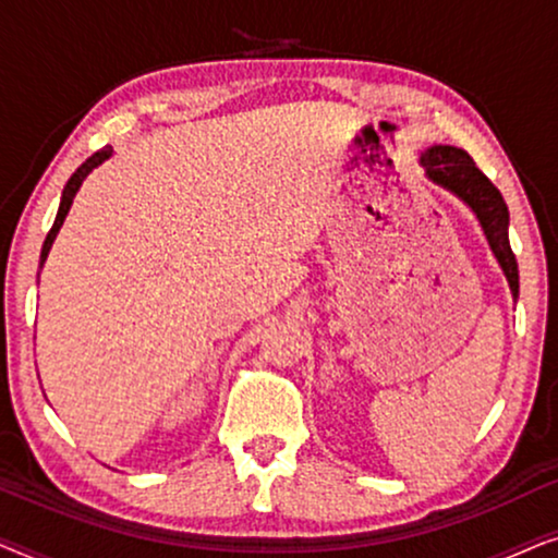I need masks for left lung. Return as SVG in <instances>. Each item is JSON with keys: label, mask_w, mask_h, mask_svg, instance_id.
<instances>
[{"label": "left lung", "mask_w": 558, "mask_h": 558, "mask_svg": "<svg viewBox=\"0 0 558 558\" xmlns=\"http://www.w3.org/2000/svg\"><path fill=\"white\" fill-rule=\"evenodd\" d=\"M418 165L424 167V174L434 185L449 190V193L460 197L475 213L477 223L487 239V246H490L493 256L498 258L502 274H506L510 294H513V300H518V262L513 248H510V216L500 190L477 170L472 157L460 147L434 144V147L422 151Z\"/></svg>", "instance_id": "obj_1"}]
</instances>
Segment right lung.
Listing matches in <instances>:
<instances>
[{
    "instance_id": "1",
    "label": "right lung",
    "mask_w": 558,
    "mask_h": 558,
    "mask_svg": "<svg viewBox=\"0 0 558 558\" xmlns=\"http://www.w3.org/2000/svg\"><path fill=\"white\" fill-rule=\"evenodd\" d=\"M111 155H113V149H111V147H104L101 151H96V155H90V157L86 159V162H83V165L78 167V170H75V172L71 174V180L65 182L63 195H60V205H58L56 223H52L50 233H48V239H45V243H43V251H40V269L45 266V262H48V254H50V248H52V241H56V235H58V231H60V226H63V220H65V216H68V210H71L73 197H75V193H78V190H81L83 180H86L88 174L94 172L98 165H104L106 159H109ZM37 277H40V274H37Z\"/></svg>"
}]
</instances>
